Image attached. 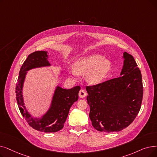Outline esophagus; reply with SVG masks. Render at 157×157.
Instances as JSON below:
<instances>
[{
  "instance_id": "esophagus-1",
  "label": "esophagus",
  "mask_w": 157,
  "mask_h": 157,
  "mask_svg": "<svg viewBox=\"0 0 157 157\" xmlns=\"http://www.w3.org/2000/svg\"><path fill=\"white\" fill-rule=\"evenodd\" d=\"M86 95V91L84 89H81L79 92V96L81 98H84Z\"/></svg>"
}]
</instances>
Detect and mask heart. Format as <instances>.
<instances>
[{
  "instance_id": "heart-1",
  "label": "heart",
  "mask_w": 157,
  "mask_h": 157,
  "mask_svg": "<svg viewBox=\"0 0 157 157\" xmlns=\"http://www.w3.org/2000/svg\"><path fill=\"white\" fill-rule=\"evenodd\" d=\"M110 61L99 54H91L77 59L70 72L74 76L86 74V79L91 84H98L103 80L111 69Z\"/></svg>"
}]
</instances>
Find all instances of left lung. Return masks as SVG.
Listing matches in <instances>:
<instances>
[{
	"instance_id": "1",
	"label": "left lung",
	"mask_w": 157,
	"mask_h": 157,
	"mask_svg": "<svg viewBox=\"0 0 157 157\" xmlns=\"http://www.w3.org/2000/svg\"><path fill=\"white\" fill-rule=\"evenodd\" d=\"M120 77L87 86L89 117L99 132H119L134 121L140 111L143 97L142 75L133 57L123 53Z\"/></svg>"
}]
</instances>
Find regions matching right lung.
I'll return each instance as SVG.
<instances>
[{"label": "right lung", "instance_id": "1", "mask_svg": "<svg viewBox=\"0 0 157 157\" xmlns=\"http://www.w3.org/2000/svg\"><path fill=\"white\" fill-rule=\"evenodd\" d=\"M47 51H36L28 56L20 68L16 85V98L18 106L22 116L29 125L36 130L45 133L56 132L61 130L67 118L71 106L78 99L80 86L65 89L57 86L47 112L40 118H35L26 110L22 90L27 71L35 68L51 66Z\"/></svg>", "mask_w": 157, "mask_h": 157}]
</instances>
